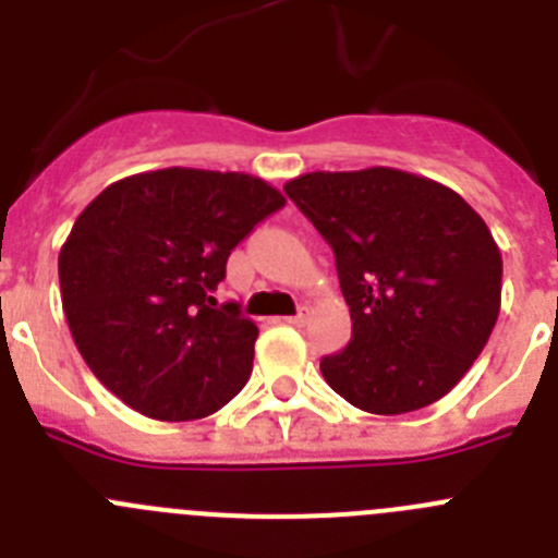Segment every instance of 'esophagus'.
Here are the masks:
<instances>
[{
	"mask_svg": "<svg viewBox=\"0 0 558 558\" xmlns=\"http://www.w3.org/2000/svg\"><path fill=\"white\" fill-rule=\"evenodd\" d=\"M284 322L290 324V327H304V324H307V310H299V313L295 315H288V318H284Z\"/></svg>",
	"mask_w": 558,
	"mask_h": 558,
	"instance_id": "34e87169",
	"label": "esophagus"
}]
</instances>
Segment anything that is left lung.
<instances>
[{"label": "left lung", "mask_w": 558, "mask_h": 558, "mask_svg": "<svg viewBox=\"0 0 558 558\" xmlns=\"http://www.w3.org/2000/svg\"><path fill=\"white\" fill-rule=\"evenodd\" d=\"M288 198L332 245L352 340L322 360L349 405L427 408L472 368L500 315L502 256L450 186L393 167L304 172Z\"/></svg>", "instance_id": "obj_1"}]
</instances>
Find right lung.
<instances>
[{"mask_svg":"<svg viewBox=\"0 0 558 558\" xmlns=\"http://www.w3.org/2000/svg\"><path fill=\"white\" fill-rule=\"evenodd\" d=\"M284 195L248 172L167 170L113 181L58 254L77 352L128 408L161 422L220 411L254 366L256 324L218 307L226 259Z\"/></svg>","mask_w":558,"mask_h":558,"instance_id":"right-lung-1","label":"right lung"}]
</instances>
